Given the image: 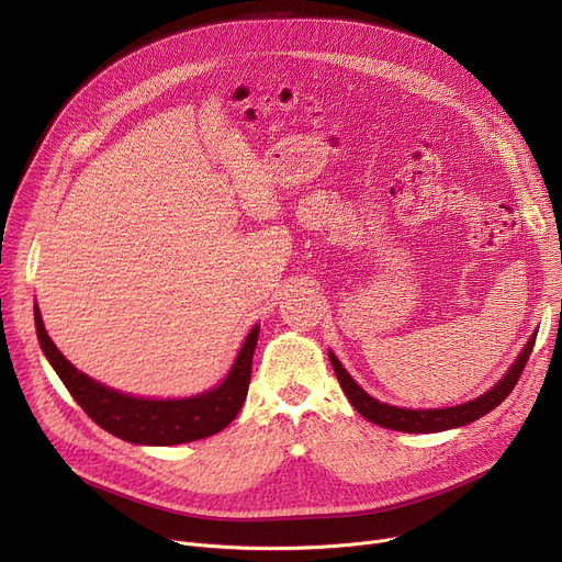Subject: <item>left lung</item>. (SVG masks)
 I'll return each instance as SVG.
<instances>
[{
  "label": "left lung",
  "mask_w": 562,
  "mask_h": 562,
  "mask_svg": "<svg viewBox=\"0 0 562 562\" xmlns=\"http://www.w3.org/2000/svg\"><path fill=\"white\" fill-rule=\"evenodd\" d=\"M536 337H538V333H533V337L528 339V344L519 352V358L515 360V364L508 369V373L501 378L490 392H485L483 396H479L474 401H467V403L456 405V407H441V409H407V407L380 403L373 396H369L358 385V382L348 375V371L335 358L333 350H328V356H330V364L337 373L341 390L346 392L350 405L356 407L364 419H369L375 426L401 430V432H439V430L460 428V426L476 422L483 415H487V412H492L498 403H504L517 385V380H519V375H521V371L528 362L530 350H533Z\"/></svg>",
  "instance_id": "8db88e82"
}]
</instances>
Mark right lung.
Returning <instances> with one entry per match:
<instances>
[{
    "mask_svg": "<svg viewBox=\"0 0 562 562\" xmlns=\"http://www.w3.org/2000/svg\"><path fill=\"white\" fill-rule=\"evenodd\" d=\"M34 318L45 358L54 367L56 375L64 380L72 398L100 428L132 441V445L172 447L216 435L239 415L246 401L259 326L248 333L239 356H236L227 378L218 387L191 398L155 401L109 390L93 378L77 371L49 339L38 305L34 307Z\"/></svg>",
    "mask_w": 562,
    "mask_h": 562,
    "instance_id": "right-lung-1",
    "label": "right lung"
}]
</instances>
